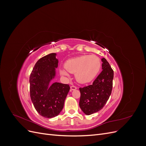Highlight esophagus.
<instances>
[{
    "label": "esophagus",
    "mask_w": 146,
    "mask_h": 146,
    "mask_svg": "<svg viewBox=\"0 0 146 146\" xmlns=\"http://www.w3.org/2000/svg\"><path fill=\"white\" fill-rule=\"evenodd\" d=\"M77 89V88L76 86H70V91L76 90Z\"/></svg>",
    "instance_id": "34e87169"
}]
</instances>
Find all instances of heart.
Here are the masks:
<instances>
[{"label":"heart","instance_id":"1","mask_svg":"<svg viewBox=\"0 0 146 146\" xmlns=\"http://www.w3.org/2000/svg\"><path fill=\"white\" fill-rule=\"evenodd\" d=\"M64 68H61V76L69 77V72L75 74L76 80L80 83L91 82L96 77L101 68V61L94 55H84L68 60Z\"/></svg>","mask_w":146,"mask_h":146}]
</instances>
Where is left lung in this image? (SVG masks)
I'll return each mask as SVG.
<instances>
[{
  "mask_svg": "<svg viewBox=\"0 0 146 146\" xmlns=\"http://www.w3.org/2000/svg\"><path fill=\"white\" fill-rule=\"evenodd\" d=\"M102 71L92 85L80 88L79 106L86 115L98 112L102 109L111 94L113 70L105 58H102Z\"/></svg>",
  "mask_w": 146,
  "mask_h": 146,
  "instance_id": "8db88e82",
  "label": "left lung"
}]
</instances>
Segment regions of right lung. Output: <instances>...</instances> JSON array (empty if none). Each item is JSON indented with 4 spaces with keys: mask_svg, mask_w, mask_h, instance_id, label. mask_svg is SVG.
Returning a JSON list of instances; mask_svg holds the SVG:
<instances>
[{
    "mask_svg": "<svg viewBox=\"0 0 146 146\" xmlns=\"http://www.w3.org/2000/svg\"><path fill=\"white\" fill-rule=\"evenodd\" d=\"M58 63L56 54L52 53L39 59L30 74L31 100L37 112L46 118L58 115L70 90L68 84L55 82L49 85L55 76Z\"/></svg>",
    "mask_w": 146,
    "mask_h": 146,
    "instance_id": "right-lung-1",
    "label": "right lung"
}]
</instances>
